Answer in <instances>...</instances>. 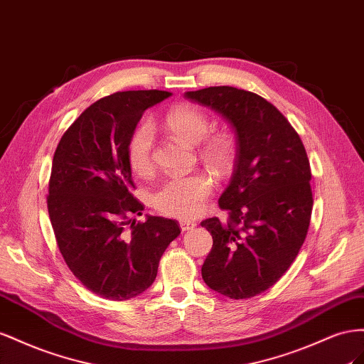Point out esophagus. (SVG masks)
<instances>
[{"instance_id":"34e87169","label":"esophagus","mask_w":364,"mask_h":364,"mask_svg":"<svg viewBox=\"0 0 364 364\" xmlns=\"http://www.w3.org/2000/svg\"><path fill=\"white\" fill-rule=\"evenodd\" d=\"M180 227H181V232H189V230H193L196 224L193 221H180Z\"/></svg>"}]
</instances>
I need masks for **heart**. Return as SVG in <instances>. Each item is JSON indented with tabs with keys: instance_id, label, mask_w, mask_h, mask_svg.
I'll return each mask as SVG.
<instances>
[{
	"instance_id": "obj_1",
	"label": "heart",
	"mask_w": 364,
	"mask_h": 364,
	"mask_svg": "<svg viewBox=\"0 0 364 364\" xmlns=\"http://www.w3.org/2000/svg\"><path fill=\"white\" fill-rule=\"evenodd\" d=\"M166 127L172 136L186 144H200L209 134L210 123L205 114L193 107L181 105L171 109L166 116ZM154 128L148 122L132 131L128 140L127 155L131 169L144 175L152 169ZM203 157L221 175L232 171L235 159V144L227 134H215L204 141ZM212 193V180L205 173L171 176L161 181L151 195L154 209L173 218L189 220L198 215L207 196Z\"/></svg>"
}]
</instances>
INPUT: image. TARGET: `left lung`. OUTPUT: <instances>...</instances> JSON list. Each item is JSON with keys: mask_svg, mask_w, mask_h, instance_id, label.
Wrapping results in <instances>:
<instances>
[{"mask_svg": "<svg viewBox=\"0 0 364 364\" xmlns=\"http://www.w3.org/2000/svg\"><path fill=\"white\" fill-rule=\"evenodd\" d=\"M232 124L236 159L220 207L228 221L201 223L213 237L201 274L230 299L264 293L294 262L313 210L311 169L304 143L274 105L235 87L188 91Z\"/></svg>", "mask_w": 364, "mask_h": 364, "instance_id": "left-lung-1", "label": "left lung"}]
</instances>
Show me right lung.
Here are the masks:
<instances>
[{
  "instance_id": "right-lung-1",
  "label": "right lung",
  "mask_w": 364,
  "mask_h": 364,
  "mask_svg": "<svg viewBox=\"0 0 364 364\" xmlns=\"http://www.w3.org/2000/svg\"><path fill=\"white\" fill-rule=\"evenodd\" d=\"M160 90L120 91L92 103L62 136L51 164L47 207L64 261L103 299L128 300L148 289L180 224L141 215L127 155L143 112L168 99Z\"/></svg>"
}]
</instances>
